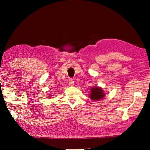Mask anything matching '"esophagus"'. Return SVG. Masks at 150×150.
I'll return each instance as SVG.
<instances>
[{"mask_svg":"<svg viewBox=\"0 0 150 150\" xmlns=\"http://www.w3.org/2000/svg\"><path fill=\"white\" fill-rule=\"evenodd\" d=\"M69 84L70 86H73V85H74V81H73V79H70L69 80Z\"/></svg>","mask_w":150,"mask_h":150,"instance_id":"1","label":"esophagus"}]
</instances>
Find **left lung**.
<instances>
[{
	"label": "left lung",
	"mask_w": 150,
	"mask_h": 150,
	"mask_svg": "<svg viewBox=\"0 0 150 150\" xmlns=\"http://www.w3.org/2000/svg\"><path fill=\"white\" fill-rule=\"evenodd\" d=\"M91 93L90 94V98L92 100L98 101L103 99L105 97V92L101 87L94 86L90 89Z\"/></svg>",
	"instance_id": "left-lung-1"
}]
</instances>
